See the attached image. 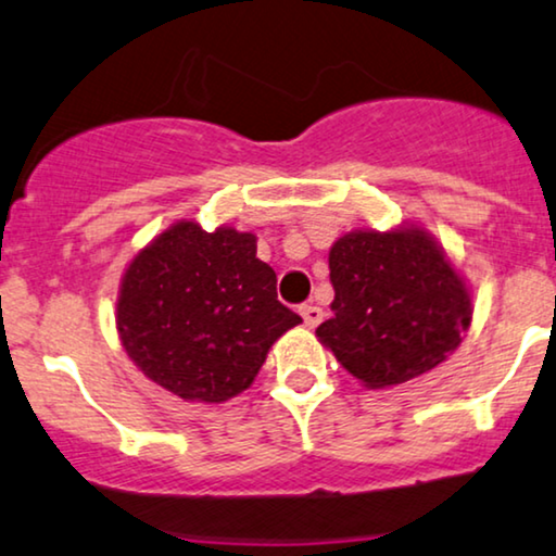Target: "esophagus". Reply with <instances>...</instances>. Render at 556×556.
Listing matches in <instances>:
<instances>
[{
	"label": "esophagus",
	"instance_id": "obj_1",
	"mask_svg": "<svg viewBox=\"0 0 556 556\" xmlns=\"http://www.w3.org/2000/svg\"><path fill=\"white\" fill-rule=\"evenodd\" d=\"M300 315H302V320H305V325H309V328H315V325H320V320H323V309L317 305H302Z\"/></svg>",
	"mask_w": 556,
	"mask_h": 556
}]
</instances>
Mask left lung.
<instances>
[{
  "label": "left lung",
  "instance_id": "1",
  "mask_svg": "<svg viewBox=\"0 0 556 556\" xmlns=\"http://www.w3.org/2000/svg\"><path fill=\"white\" fill-rule=\"evenodd\" d=\"M330 282L332 317L315 336L368 389L432 371L470 328L468 287L425 228L340 236Z\"/></svg>",
  "mask_w": 556,
  "mask_h": 556
}]
</instances>
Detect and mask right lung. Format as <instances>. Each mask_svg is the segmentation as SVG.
Returning a JSON list of instances; mask_svg holds the SVG:
<instances>
[{"label":"right lung","mask_w":556,"mask_h":556,"mask_svg":"<svg viewBox=\"0 0 556 556\" xmlns=\"http://www.w3.org/2000/svg\"><path fill=\"white\" fill-rule=\"evenodd\" d=\"M302 317L277 300L256 236L180 220L131 258L116 302L124 351L185 402L220 404L256 379L266 353Z\"/></svg>","instance_id":"1"}]
</instances>
